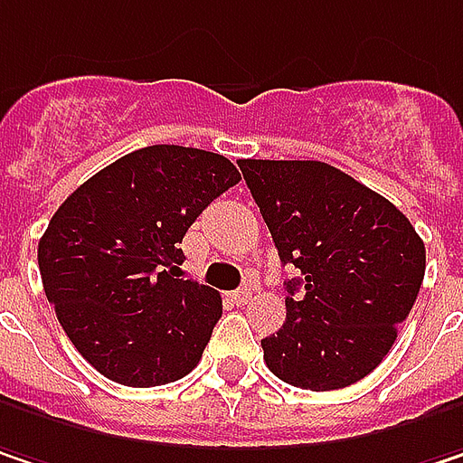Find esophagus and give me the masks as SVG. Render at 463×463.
Instances as JSON below:
<instances>
[{"instance_id":"1","label":"esophagus","mask_w":463,"mask_h":463,"mask_svg":"<svg viewBox=\"0 0 463 463\" xmlns=\"http://www.w3.org/2000/svg\"><path fill=\"white\" fill-rule=\"evenodd\" d=\"M249 297H251V291L249 288H238V291H232L231 299L235 302V305H246L249 302Z\"/></svg>"}]
</instances>
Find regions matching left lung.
<instances>
[{
    "mask_svg": "<svg viewBox=\"0 0 463 463\" xmlns=\"http://www.w3.org/2000/svg\"><path fill=\"white\" fill-rule=\"evenodd\" d=\"M283 265L286 323L262 339L286 384L326 392L392 350L427 268L424 241L384 195L323 161H238Z\"/></svg>",
    "mask_w": 463,
    "mask_h": 463,
    "instance_id": "left-lung-1",
    "label": "left lung"
}]
</instances>
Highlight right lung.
<instances>
[{"label": "right lung", "instance_id": "add662e5", "mask_svg": "<svg viewBox=\"0 0 463 463\" xmlns=\"http://www.w3.org/2000/svg\"><path fill=\"white\" fill-rule=\"evenodd\" d=\"M241 180L220 153L147 146L73 190L39 241L47 299L110 382L158 387L195 368L222 316L214 288L180 278L195 217Z\"/></svg>", "mask_w": 463, "mask_h": 463}]
</instances>
